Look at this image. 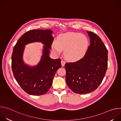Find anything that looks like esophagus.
<instances>
[{
    "mask_svg": "<svg viewBox=\"0 0 121 121\" xmlns=\"http://www.w3.org/2000/svg\"><path fill=\"white\" fill-rule=\"evenodd\" d=\"M61 64H62V66H65V62L63 60H61Z\"/></svg>",
    "mask_w": 121,
    "mask_h": 121,
    "instance_id": "obj_1",
    "label": "esophagus"
}]
</instances>
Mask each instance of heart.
<instances>
[{"label":"heart","mask_w":121,"mask_h":121,"mask_svg":"<svg viewBox=\"0 0 121 121\" xmlns=\"http://www.w3.org/2000/svg\"><path fill=\"white\" fill-rule=\"evenodd\" d=\"M89 41L85 35L79 33L68 32L59 35L52 49L56 54L64 50L65 57L68 60L77 61L82 58L88 50Z\"/></svg>","instance_id":"1"}]
</instances>
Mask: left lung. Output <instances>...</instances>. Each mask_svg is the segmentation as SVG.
<instances>
[{"label":"left lung","mask_w":121,"mask_h":121,"mask_svg":"<svg viewBox=\"0 0 121 121\" xmlns=\"http://www.w3.org/2000/svg\"><path fill=\"white\" fill-rule=\"evenodd\" d=\"M91 39L83 57L74 62L66 63L65 80L68 87L77 94L96 90L104 78L108 67V50L97 34L87 31Z\"/></svg>","instance_id":"obj_1"}]
</instances>
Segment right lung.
I'll return each instance as SVG.
<instances>
[{
  "label": "right lung",
  "mask_w": 121,
  "mask_h": 121,
  "mask_svg": "<svg viewBox=\"0 0 121 121\" xmlns=\"http://www.w3.org/2000/svg\"><path fill=\"white\" fill-rule=\"evenodd\" d=\"M52 32L50 30H29L19 38L13 48L11 67L14 77L22 89L30 95L46 93L52 85L56 72L61 67V59H53L49 56L54 40ZM34 41L42 42L46 46L39 64L35 67H30L24 64L22 54L25 45Z\"/></svg>",
  "instance_id": "right-lung-1"
}]
</instances>
